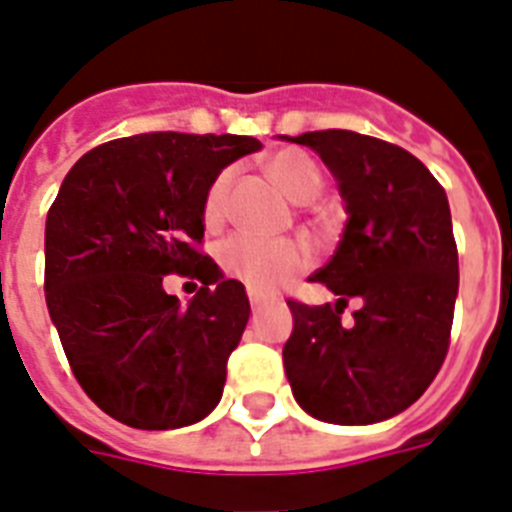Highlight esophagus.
Segmentation results:
<instances>
[{"mask_svg": "<svg viewBox=\"0 0 512 512\" xmlns=\"http://www.w3.org/2000/svg\"><path fill=\"white\" fill-rule=\"evenodd\" d=\"M265 302H268V297H265V294L249 292V305H252V310H260V307H263Z\"/></svg>", "mask_w": 512, "mask_h": 512, "instance_id": "34e87169", "label": "esophagus"}]
</instances>
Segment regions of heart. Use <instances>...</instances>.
<instances>
[{
	"label": "heart",
	"instance_id": "heart-1",
	"mask_svg": "<svg viewBox=\"0 0 512 512\" xmlns=\"http://www.w3.org/2000/svg\"><path fill=\"white\" fill-rule=\"evenodd\" d=\"M268 176L276 189L292 202H310L321 191V170L302 152H278L270 157ZM228 184H231V173L223 170L207 189V226H218L223 218ZM218 263L226 276L242 281L252 292H270L281 281L305 268L307 249L294 239L268 242V239H257L249 234H234L218 247Z\"/></svg>",
	"mask_w": 512,
	"mask_h": 512
}]
</instances>
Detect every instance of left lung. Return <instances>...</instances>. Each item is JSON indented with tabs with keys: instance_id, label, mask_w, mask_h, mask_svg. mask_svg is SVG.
<instances>
[{
	"instance_id": "left-lung-1",
	"label": "left lung",
	"mask_w": 512,
	"mask_h": 512,
	"mask_svg": "<svg viewBox=\"0 0 512 512\" xmlns=\"http://www.w3.org/2000/svg\"><path fill=\"white\" fill-rule=\"evenodd\" d=\"M286 139L321 155L350 215L334 257L313 276L339 294L336 305L289 299L286 378L318 421H386L429 389L450 347L458 297L450 202L429 168L397 144L339 128ZM352 296L364 307L344 329Z\"/></svg>"
}]
</instances>
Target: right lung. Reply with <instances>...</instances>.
<instances>
[{
	"instance_id": "add662e5",
	"label": "right lung",
	"mask_w": 512,
	"mask_h": 512,
	"mask_svg": "<svg viewBox=\"0 0 512 512\" xmlns=\"http://www.w3.org/2000/svg\"><path fill=\"white\" fill-rule=\"evenodd\" d=\"M257 149L234 134L126 136L62 181L44 234L49 318L81 389L115 421L181 429L220 402L249 299L197 247L210 184ZM170 272L203 281L189 306L161 289Z\"/></svg>"
}]
</instances>
